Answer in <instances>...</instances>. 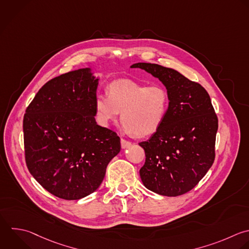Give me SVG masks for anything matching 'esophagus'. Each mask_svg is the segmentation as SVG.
I'll return each mask as SVG.
<instances>
[{"label":"esophagus","mask_w":249,"mask_h":249,"mask_svg":"<svg viewBox=\"0 0 249 249\" xmlns=\"http://www.w3.org/2000/svg\"><path fill=\"white\" fill-rule=\"evenodd\" d=\"M130 142L129 141H126L125 139H124V138H121V146H122V148L123 149H125V148H127L128 146H130Z\"/></svg>","instance_id":"1"}]
</instances>
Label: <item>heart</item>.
Returning a JSON list of instances; mask_svg holds the SVG:
<instances>
[{"label":"heart","instance_id":"1","mask_svg":"<svg viewBox=\"0 0 249 249\" xmlns=\"http://www.w3.org/2000/svg\"><path fill=\"white\" fill-rule=\"evenodd\" d=\"M107 92L108 95L98 94L95 98L96 117L101 125L108 126L122 113L124 131L146 137L163 123L169 105V95L163 87L118 81L108 87Z\"/></svg>","mask_w":249,"mask_h":249}]
</instances>
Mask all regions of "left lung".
<instances>
[{
    "label": "left lung",
    "instance_id": "1",
    "mask_svg": "<svg viewBox=\"0 0 249 249\" xmlns=\"http://www.w3.org/2000/svg\"><path fill=\"white\" fill-rule=\"evenodd\" d=\"M166 88L169 105L160 127L147 141L145 163L139 173L144 186L161 196H177L191 191L215 159L218 119L207 91L174 69L135 63Z\"/></svg>",
    "mask_w": 249,
    "mask_h": 249
}]
</instances>
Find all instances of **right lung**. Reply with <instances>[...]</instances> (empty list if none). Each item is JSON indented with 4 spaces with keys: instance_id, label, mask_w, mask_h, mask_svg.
<instances>
[{
    "instance_id": "obj_1",
    "label": "right lung",
    "mask_w": 249,
    "mask_h": 249,
    "mask_svg": "<svg viewBox=\"0 0 249 249\" xmlns=\"http://www.w3.org/2000/svg\"><path fill=\"white\" fill-rule=\"evenodd\" d=\"M98 79L89 68L60 75L37 92L23 118L27 167L48 192L80 199L98 189L120 137L95 122Z\"/></svg>"
}]
</instances>
